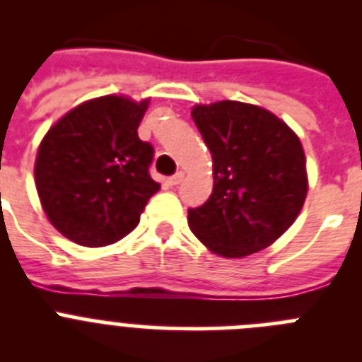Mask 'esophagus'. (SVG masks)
<instances>
[{"mask_svg": "<svg viewBox=\"0 0 362 362\" xmlns=\"http://www.w3.org/2000/svg\"><path fill=\"white\" fill-rule=\"evenodd\" d=\"M183 177H185L183 172H175L172 177H168V185H170V187H175V185H179L181 181H183Z\"/></svg>", "mask_w": 362, "mask_h": 362, "instance_id": "1", "label": "esophagus"}]
</instances>
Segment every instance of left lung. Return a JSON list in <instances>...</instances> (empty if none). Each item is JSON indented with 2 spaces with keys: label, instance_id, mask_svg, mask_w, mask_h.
<instances>
[{
  "label": "left lung",
  "instance_id": "1",
  "mask_svg": "<svg viewBox=\"0 0 362 362\" xmlns=\"http://www.w3.org/2000/svg\"><path fill=\"white\" fill-rule=\"evenodd\" d=\"M192 117L212 153L214 190L188 226L221 257H245L279 239L308 192L306 159L288 124L255 105H197Z\"/></svg>",
  "mask_w": 362,
  "mask_h": 362
}]
</instances>
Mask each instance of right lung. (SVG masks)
Masks as SVG:
<instances>
[{"label":"right lung","instance_id":"add662e5","mask_svg":"<svg viewBox=\"0 0 362 362\" xmlns=\"http://www.w3.org/2000/svg\"><path fill=\"white\" fill-rule=\"evenodd\" d=\"M146 108L148 99H90L43 137L34 168L37 194L50 223L70 241H119L159 190L148 172L153 146L137 136Z\"/></svg>","mask_w":362,"mask_h":362}]
</instances>
